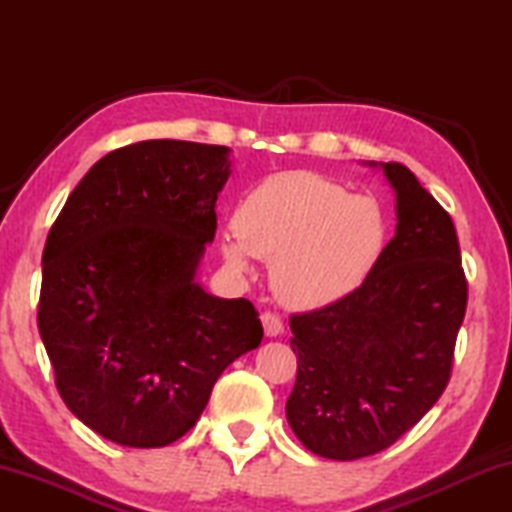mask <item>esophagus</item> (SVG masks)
I'll return each instance as SVG.
<instances>
[{
    "label": "esophagus",
    "instance_id": "34e87169",
    "mask_svg": "<svg viewBox=\"0 0 512 512\" xmlns=\"http://www.w3.org/2000/svg\"><path fill=\"white\" fill-rule=\"evenodd\" d=\"M262 325H264V332L268 339H277V336L284 334V323L282 318L273 314V311H264L262 314Z\"/></svg>",
    "mask_w": 512,
    "mask_h": 512
}]
</instances>
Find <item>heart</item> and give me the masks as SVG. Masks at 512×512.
I'll use <instances>...</instances> for the list:
<instances>
[{
  "label": "heart",
  "mask_w": 512,
  "mask_h": 512,
  "mask_svg": "<svg viewBox=\"0 0 512 512\" xmlns=\"http://www.w3.org/2000/svg\"><path fill=\"white\" fill-rule=\"evenodd\" d=\"M237 239L221 241L223 262L246 271L248 257L271 262L277 298L291 307H325L357 291L388 241L384 205L350 194L309 171L275 173L241 198Z\"/></svg>",
  "instance_id": "heart-1"
}]
</instances>
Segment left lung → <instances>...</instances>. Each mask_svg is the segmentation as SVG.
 <instances>
[{
    "label": "left lung",
    "mask_w": 512,
    "mask_h": 512,
    "mask_svg": "<svg viewBox=\"0 0 512 512\" xmlns=\"http://www.w3.org/2000/svg\"><path fill=\"white\" fill-rule=\"evenodd\" d=\"M366 164L384 171L395 194V237L357 291L291 318L298 377L289 427L332 461L391 447L438 402L467 305L449 214L404 164Z\"/></svg>",
    "instance_id": "left-lung-1"
}]
</instances>
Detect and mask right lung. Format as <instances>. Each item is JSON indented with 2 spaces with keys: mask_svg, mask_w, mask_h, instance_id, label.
<instances>
[{
  "mask_svg": "<svg viewBox=\"0 0 512 512\" xmlns=\"http://www.w3.org/2000/svg\"><path fill=\"white\" fill-rule=\"evenodd\" d=\"M230 153L180 140L112 151L47 237L38 329L58 393L117 445L185 436L221 372L262 343L246 298H216L196 280Z\"/></svg>",
  "mask_w": 512,
  "mask_h": 512,
  "instance_id": "obj_1",
  "label": "right lung"
}]
</instances>
